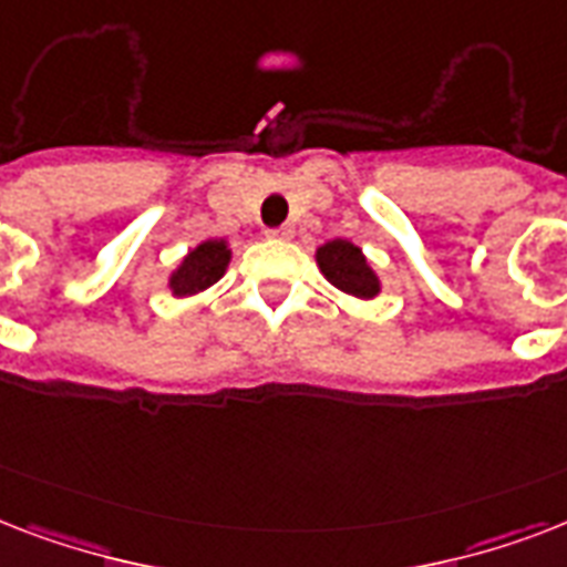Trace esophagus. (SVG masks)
<instances>
[{
	"label": "esophagus",
	"mask_w": 567,
	"mask_h": 567,
	"mask_svg": "<svg viewBox=\"0 0 567 567\" xmlns=\"http://www.w3.org/2000/svg\"><path fill=\"white\" fill-rule=\"evenodd\" d=\"M267 235H270V238H276V240H288L293 231L288 229V226H282V229H267Z\"/></svg>",
	"instance_id": "obj_1"
}]
</instances>
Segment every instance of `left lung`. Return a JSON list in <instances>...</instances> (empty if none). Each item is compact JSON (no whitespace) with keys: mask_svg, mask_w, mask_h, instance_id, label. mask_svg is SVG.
<instances>
[{"mask_svg":"<svg viewBox=\"0 0 567 567\" xmlns=\"http://www.w3.org/2000/svg\"><path fill=\"white\" fill-rule=\"evenodd\" d=\"M318 265L338 291L353 293V297H362V300L377 297V276H373V270L364 261L362 249L353 247L350 240H329L327 247H320Z\"/></svg>","mask_w":567,"mask_h":567,"instance_id":"left-lung-1","label":"left lung"}]
</instances>
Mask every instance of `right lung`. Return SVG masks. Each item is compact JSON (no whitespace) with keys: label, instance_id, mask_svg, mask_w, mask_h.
I'll return each instance as SVG.
<instances>
[{"label":"right lung","instance_id":"1","mask_svg":"<svg viewBox=\"0 0 567 567\" xmlns=\"http://www.w3.org/2000/svg\"><path fill=\"white\" fill-rule=\"evenodd\" d=\"M226 265H229V247H226V240H205V244H199V247L182 261L179 270L173 274V293H179V297H194V293L212 288V285L223 276Z\"/></svg>","mask_w":567,"mask_h":567}]
</instances>
